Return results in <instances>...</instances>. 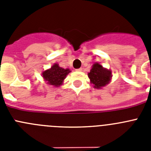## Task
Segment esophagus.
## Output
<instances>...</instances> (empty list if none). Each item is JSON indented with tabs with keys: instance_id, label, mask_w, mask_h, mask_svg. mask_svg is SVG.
<instances>
[{
	"instance_id": "obj_1",
	"label": "esophagus",
	"mask_w": 151,
	"mask_h": 151,
	"mask_svg": "<svg viewBox=\"0 0 151 151\" xmlns=\"http://www.w3.org/2000/svg\"><path fill=\"white\" fill-rule=\"evenodd\" d=\"M76 71H82V68H79V69H76Z\"/></svg>"
}]
</instances>
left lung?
<instances>
[{
    "mask_svg": "<svg viewBox=\"0 0 151 151\" xmlns=\"http://www.w3.org/2000/svg\"><path fill=\"white\" fill-rule=\"evenodd\" d=\"M111 74L110 70L104 68L98 63H95L92 66L90 73H88V76L90 78L91 83L94 85V88H101L110 83L112 77Z\"/></svg>",
    "mask_w": 151,
    "mask_h": 151,
    "instance_id": "8db88e82",
    "label": "left lung"
}]
</instances>
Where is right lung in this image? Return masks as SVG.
<instances>
[{"label":"right lung","instance_id":"obj_1","mask_svg":"<svg viewBox=\"0 0 151 151\" xmlns=\"http://www.w3.org/2000/svg\"><path fill=\"white\" fill-rule=\"evenodd\" d=\"M70 72L69 69H63L59 66V64L54 63L50 69L42 73V76L47 84L54 87H59L63 85L64 79Z\"/></svg>","mask_w":151,"mask_h":151}]
</instances>
